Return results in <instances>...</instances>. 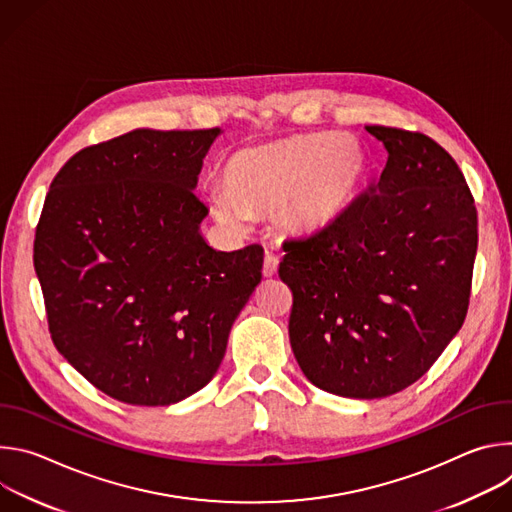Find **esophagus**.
Wrapping results in <instances>:
<instances>
[{"mask_svg":"<svg viewBox=\"0 0 512 512\" xmlns=\"http://www.w3.org/2000/svg\"><path fill=\"white\" fill-rule=\"evenodd\" d=\"M277 267H279V257L273 253H267L265 261H263V275L273 277L277 273Z\"/></svg>","mask_w":512,"mask_h":512,"instance_id":"1","label":"esophagus"}]
</instances>
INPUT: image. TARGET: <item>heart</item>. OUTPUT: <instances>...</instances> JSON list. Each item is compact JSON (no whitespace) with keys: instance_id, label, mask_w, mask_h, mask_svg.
<instances>
[{"instance_id":"1","label":"heart","mask_w":512,"mask_h":512,"mask_svg":"<svg viewBox=\"0 0 512 512\" xmlns=\"http://www.w3.org/2000/svg\"><path fill=\"white\" fill-rule=\"evenodd\" d=\"M369 174L371 156L354 137L336 131L289 135L231 154L221 170L223 190L210 192L208 204L223 225L277 206L285 231L310 235L340 221Z\"/></svg>"}]
</instances>
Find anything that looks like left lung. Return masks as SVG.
I'll return each mask as SVG.
<instances>
[{"label":"left lung","mask_w":512,"mask_h":512,"mask_svg":"<svg viewBox=\"0 0 512 512\" xmlns=\"http://www.w3.org/2000/svg\"><path fill=\"white\" fill-rule=\"evenodd\" d=\"M387 166L324 231L283 243L289 342L306 379L350 399L403 391L464 324L478 247L474 198L423 133L367 125Z\"/></svg>","instance_id":"obj_1"}]
</instances>
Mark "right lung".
Masks as SVG:
<instances>
[{
	"instance_id": "1",
	"label": "right lung",
	"mask_w": 512,
	"mask_h": 512,
	"mask_svg": "<svg viewBox=\"0 0 512 512\" xmlns=\"http://www.w3.org/2000/svg\"><path fill=\"white\" fill-rule=\"evenodd\" d=\"M221 127L133 129L50 184L34 267L58 352L129 405L178 403L216 375L261 281L263 247L216 251L194 188Z\"/></svg>"
}]
</instances>
